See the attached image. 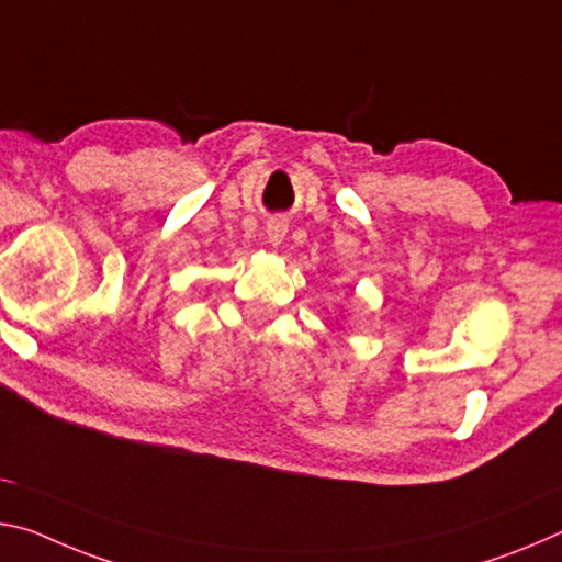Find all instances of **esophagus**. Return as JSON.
<instances>
[{
    "label": "esophagus",
    "instance_id": "34e87169",
    "mask_svg": "<svg viewBox=\"0 0 562 562\" xmlns=\"http://www.w3.org/2000/svg\"><path fill=\"white\" fill-rule=\"evenodd\" d=\"M289 232V224L281 218H271L269 224H266V238H269L271 246H279L283 241V236Z\"/></svg>",
    "mask_w": 562,
    "mask_h": 562
}]
</instances>
